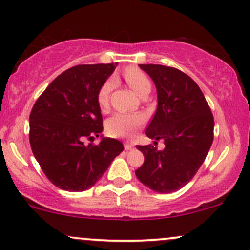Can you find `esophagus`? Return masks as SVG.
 Instances as JSON below:
<instances>
[{"mask_svg":"<svg viewBox=\"0 0 250 250\" xmlns=\"http://www.w3.org/2000/svg\"><path fill=\"white\" fill-rule=\"evenodd\" d=\"M125 150H131L133 149V145L131 143H125Z\"/></svg>","mask_w":250,"mask_h":250,"instance_id":"1","label":"esophagus"}]
</instances>
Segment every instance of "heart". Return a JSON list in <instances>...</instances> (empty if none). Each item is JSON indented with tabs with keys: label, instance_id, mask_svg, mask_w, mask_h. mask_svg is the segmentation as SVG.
I'll return each mask as SVG.
<instances>
[{
	"label": "heart",
	"instance_id": "obj_1",
	"mask_svg": "<svg viewBox=\"0 0 250 250\" xmlns=\"http://www.w3.org/2000/svg\"><path fill=\"white\" fill-rule=\"evenodd\" d=\"M125 81L135 93L139 96L143 95L146 91H150L151 83L148 76L140 70L139 68L129 67L125 69ZM114 81L109 79L102 84L97 93V103L100 108L105 109L109 103V94L113 89ZM145 123V117L140 114H129V113H117L115 115L109 117L105 122V131L108 135L119 139H129L135 134L141 125Z\"/></svg>",
	"mask_w": 250,
	"mask_h": 250
}]
</instances>
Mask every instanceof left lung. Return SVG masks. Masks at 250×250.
I'll use <instances>...</instances> for the list:
<instances>
[{
  "instance_id": "1",
  "label": "left lung",
  "mask_w": 250,
  "mask_h": 250,
  "mask_svg": "<svg viewBox=\"0 0 250 250\" xmlns=\"http://www.w3.org/2000/svg\"><path fill=\"white\" fill-rule=\"evenodd\" d=\"M153 80L157 108L146 135L165 148L137 146L145 162L135 171L146 187L160 194L179 190L202 166L214 139V117L199 85L176 68L139 64Z\"/></svg>"
}]
</instances>
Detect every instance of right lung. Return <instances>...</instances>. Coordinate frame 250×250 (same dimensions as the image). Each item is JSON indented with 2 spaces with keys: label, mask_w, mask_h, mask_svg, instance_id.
Returning a JSON list of instances; mask_svg holds the SVG:
<instances>
[{
  "label": "right lung",
  "mask_w": 250,
  "mask_h": 250,
  "mask_svg": "<svg viewBox=\"0 0 250 250\" xmlns=\"http://www.w3.org/2000/svg\"><path fill=\"white\" fill-rule=\"evenodd\" d=\"M117 63L82 64L65 70L48 85L29 117V141L43 173L56 187L84 191L102 177L123 150L119 140L101 133L97 93ZM102 136L99 145L84 139Z\"/></svg>",
  "instance_id": "1"
}]
</instances>
